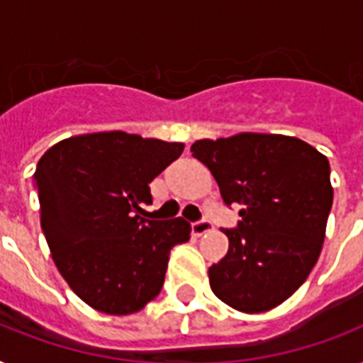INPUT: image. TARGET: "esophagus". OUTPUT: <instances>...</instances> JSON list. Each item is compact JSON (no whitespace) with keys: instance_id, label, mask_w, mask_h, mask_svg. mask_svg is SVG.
I'll list each match as a JSON object with an SVG mask.
<instances>
[{"instance_id":"34e87169","label":"esophagus","mask_w":363,"mask_h":363,"mask_svg":"<svg viewBox=\"0 0 363 363\" xmlns=\"http://www.w3.org/2000/svg\"><path fill=\"white\" fill-rule=\"evenodd\" d=\"M213 230V222L209 218H201V220H196L192 222V233L194 235H203V233L211 232Z\"/></svg>"}]
</instances>
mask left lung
Masks as SVG:
<instances>
[{"instance_id":"left-lung-1","label":"left lung","mask_w":363,"mask_h":363,"mask_svg":"<svg viewBox=\"0 0 363 363\" xmlns=\"http://www.w3.org/2000/svg\"><path fill=\"white\" fill-rule=\"evenodd\" d=\"M192 156L209 167L228 207L241 205L230 250L209 267L216 298L242 313L281 305L320 256L333 188L330 162L301 139L239 133L203 139Z\"/></svg>"}]
</instances>
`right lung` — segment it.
<instances>
[{
	"instance_id": "right-lung-1",
	"label": "right lung",
	"mask_w": 363,
	"mask_h": 363,
	"mask_svg": "<svg viewBox=\"0 0 363 363\" xmlns=\"http://www.w3.org/2000/svg\"><path fill=\"white\" fill-rule=\"evenodd\" d=\"M182 143L101 131L64 139L37 164L33 186L52 259L71 290L107 315L141 311L164 286L171 248L190 239L184 218L147 220L150 181Z\"/></svg>"
}]
</instances>
